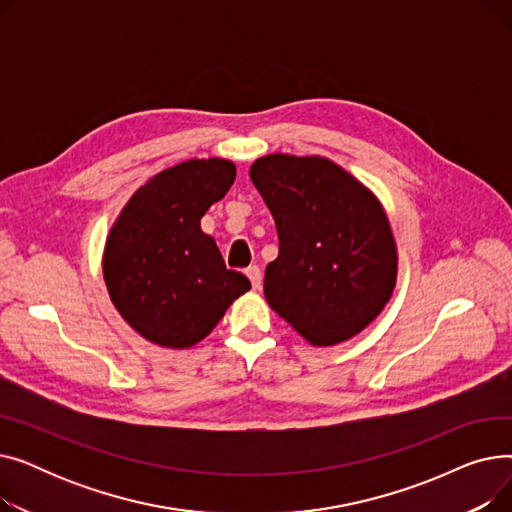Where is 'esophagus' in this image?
<instances>
[{"mask_svg":"<svg viewBox=\"0 0 512 512\" xmlns=\"http://www.w3.org/2000/svg\"><path fill=\"white\" fill-rule=\"evenodd\" d=\"M247 276H249V280H251L253 288H261V280H263V276H261L259 265H251L249 270H247Z\"/></svg>","mask_w":512,"mask_h":512,"instance_id":"obj_1","label":"esophagus"}]
</instances>
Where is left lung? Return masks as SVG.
<instances>
[{"label":"left lung","instance_id":"left-lung-1","mask_svg":"<svg viewBox=\"0 0 512 512\" xmlns=\"http://www.w3.org/2000/svg\"><path fill=\"white\" fill-rule=\"evenodd\" d=\"M249 176L280 238L278 259L265 267L267 305L313 346L361 334L392 299L398 278L380 199L321 155H263Z\"/></svg>","mask_w":512,"mask_h":512}]
</instances>
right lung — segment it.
<instances>
[{
	"label": "right lung",
	"instance_id": "1",
	"mask_svg": "<svg viewBox=\"0 0 512 512\" xmlns=\"http://www.w3.org/2000/svg\"><path fill=\"white\" fill-rule=\"evenodd\" d=\"M234 178V161L224 157L180 161L139 186L107 232V294L126 324L161 348L195 346L251 290L201 230L205 211Z\"/></svg>",
	"mask_w": 512,
	"mask_h": 512
}]
</instances>
